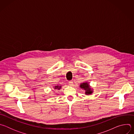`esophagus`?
<instances>
[{
  "label": "esophagus",
  "mask_w": 134,
  "mask_h": 134,
  "mask_svg": "<svg viewBox=\"0 0 134 134\" xmlns=\"http://www.w3.org/2000/svg\"><path fill=\"white\" fill-rule=\"evenodd\" d=\"M68 84L69 85H72L73 84V82L72 81H69Z\"/></svg>",
  "instance_id": "1"
}]
</instances>
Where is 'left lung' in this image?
Returning a JSON list of instances; mask_svg holds the SVG:
<instances>
[{
	"mask_svg": "<svg viewBox=\"0 0 134 134\" xmlns=\"http://www.w3.org/2000/svg\"><path fill=\"white\" fill-rule=\"evenodd\" d=\"M80 87L85 91V94L86 95H90L93 93V90L90 87L89 84L87 82L81 83Z\"/></svg>",
	"mask_w": 134,
	"mask_h": 134,
	"instance_id": "1",
	"label": "left lung"
}]
</instances>
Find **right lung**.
<instances>
[{"label": "right lung", "mask_w": 134, "mask_h": 134, "mask_svg": "<svg viewBox=\"0 0 134 134\" xmlns=\"http://www.w3.org/2000/svg\"><path fill=\"white\" fill-rule=\"evenodd\" d=\"M60 88H61V86H54V89H58V90H60Z\"/></svg>", "instance_id": "1"}]
</instances>
